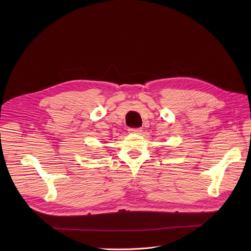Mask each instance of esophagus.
<instances>
[{
	"label": "esophagus",
	"mask_w": 251,
	"mask_h": 251,
	"mask_svg": "<svg viewBox=\"0 0 251 251\" xmlns=\"http://www.w3.org/2000/svg\"><path fill=\"white\" fill-rule=\"evenodd\" d=\"M128 131L130 133H133V134H140L141 133V128H129Z\"/></svg>",
	"instance_id": "obj_1"
}]
</instances>
